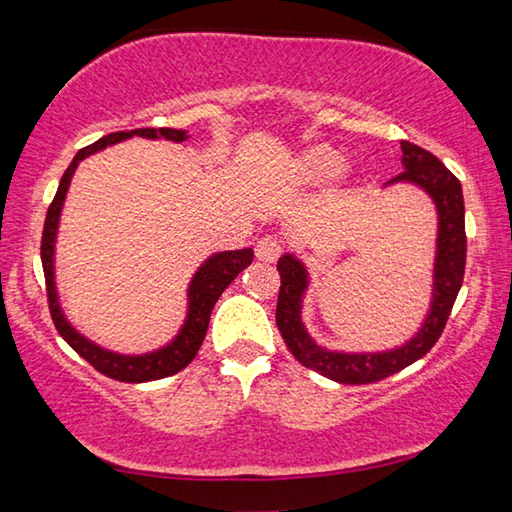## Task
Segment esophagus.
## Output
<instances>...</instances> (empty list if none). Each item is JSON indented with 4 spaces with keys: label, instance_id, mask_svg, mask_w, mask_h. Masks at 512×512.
Segmentation results:
<instances>
[{
    "label": "esophagus",
    "instance_id": "34e87169",
    "mask_svg": "<svg viewBox=\"0 0 512 512\" xmlns=\"http://www.w3.org/2000/svg\"><path fill=\"white\" fill-rule=\"evenodd\" d=\"M255 255L259 262H275L282 255V241L273 235L262 237L255 246Z\"/></svg>",
    "mask_w": 512,
    "mask_h": 512
}]
</instances>
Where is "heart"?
<instances>
[{
    "label": "heart",
    "mask_w": 512,
    "mask_h": 512,
    "mask_svg": "<svg viewBox=\"0 0 512 512\" xmlns=\"http://www.w3.org/2000/svg\"><path fill=\"white\" fill-rule=\"evenodd\" d=\"M305 167H307L311 178L329 180L341 171L343 160H341L339 153H334L332 149H325V146H320V149H314V151L307 153Z\"/></svg>",
    "instance_id": "1"
}]
</instances>
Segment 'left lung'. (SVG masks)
<instances>
[{"label":"left lung","instance_id":"8db88e82","mask_svg":"<svg viewBox=\"0 0 512 512\" xmlns=\"http://www.w3.org/2000/svg\"><path fill=\"white\" fill-rule=\"evenodd\" d=\"M402 167L404 171L391 183H413L422 187L438 210V250L436 264H433L431 309L420 332L409 343H404L402 348L372 354H345L320 348L311 341L300 320L302 293L309 282L307 268L293 255H282L277 262L282 284L277 293L275 323L284 343L302 366L339 384H372L422 359L443 334L458 291H461L467 253L461 183L436 155L411 142H402Z\"/></svg>","mask_w":512,"mask_h":512}]
</instances>
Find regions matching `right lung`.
<instances>
[{
  "instance_id": "add662e5",
  "label": "right lung",
  "mask_w": 512,
  "mask_h": 512,
  "mask_svg": "<svg viewBox=\"0 0 512 512\" xmlns=\"http://www.w3.org/2000/svg\"><path fill=\"white\" fill-rule=\"evenodd\" d=\"M133 135L149 137V140H158V137H164V140H171V142L187 140V133L176 131V128H135V131L110 133L94 144L85 146V149H81L74 155V160L63 173V178H60L58 192L47 210L40 255H42V271H45V280H47L49 314H51V320H54L58 334L69 343V348L79 352L92 368H97L101 372V375L117 381H128V384H142V381H153V379L176 375V372L183 370L187 363H192V359L196 357V352L205 339L207 325H210V314L216 305V300H219L221 293L230 287V282L235 280L246 266H250V262H253V250L250 248L225 250V253L212 255L201 268H198L196 275L192 277V284H189L187 320L183 329H180V334L167 345V348L155 350L149 354H137V357H126V354L103 350L99 345H94L92 341H88L85 336L76 332V329L67 323L63 311H60L56 282H54V244H56L60 210H63L69 180H72L79 162L83 158H88V155L106 149L110 144L128 140V137Z\"/></svg>"
}]
</instances>
